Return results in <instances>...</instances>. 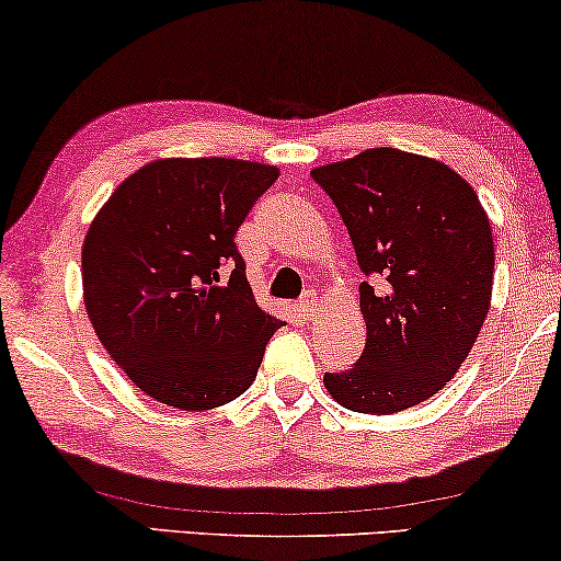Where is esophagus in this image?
Returning <instances> with one entry per match:
<instances>
[{"label":"esophagus","instance_id":"esophagus-1","mask_svg":"<svg viewBox=\"0 0 561 561\" xmlns=\"http://www.w3.org/2000/svg\"><path fill=\"white\" fill-rule=\"evenodd\" d=\"M298 314L304 319H311L317 314V296L314 294H304L301 301H298Z\"/></svg>","mask_w":561,"mask_h":561}]
</instances>
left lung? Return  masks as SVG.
I'll return each mask as SVG.
<instances>
[{"instance_id":"1","label":"left lung","mask_w":561,"mask_h":561,"mask_svg":"<svg viewBox=\"0 0 561 561\" xmlns=\"http://www.w3.org/2000/svg\"><path fill=\"white\" fill-rule=\"evenodd\" d=\"M353 239L366 351L324 374L345 410L391 414L446 387L477 343L492 298L494 244L477 193L450 167L368 149L311 170Z\"/></svg>"}]
</instances>
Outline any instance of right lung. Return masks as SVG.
<instances>
[{"label":"right lung","mask_w":561,"mask_h":561,"mask_svg":"<svg viewBox=\"0 0 561 561\" xmlns=\"http://www.w3.org/2000/svg\"><path fill=\"white\" fill-rule=\"evenodd\" d=\"M278 170L159 159L123 180L82 247L90 322L144 394L214 410L244 394L283 322L247 283L234 234Z\"/></svg>","instance_id":"obj_1"}]
</instances>
